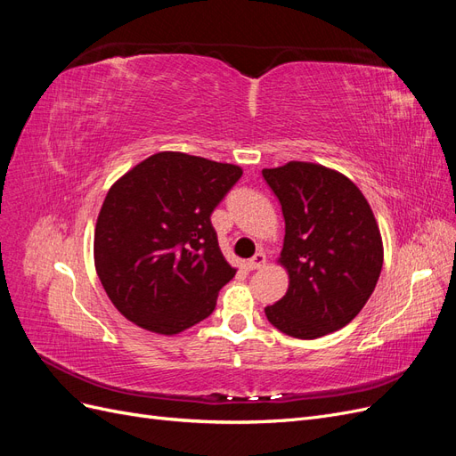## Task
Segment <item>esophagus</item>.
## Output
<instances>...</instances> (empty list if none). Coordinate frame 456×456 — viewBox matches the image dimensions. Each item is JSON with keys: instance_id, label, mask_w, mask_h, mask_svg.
I'll return each instance as SVG.
<instances>
[{"instance_id": "1", "label": "esophagus", "mask_w": 456, "mask_h": 456, "mask_svg": "<svg viewBox=\"0 0 456 456\" xmlns=\"http://www.w3.org/2000/svg\"><path fill=\"white\" fill-rule=\"evenodd\" d=\"M265 265H266V255L265 253H256L253 258L247 260V268H249V270H260V268H265Z\"/></svg>"}]
</instances>
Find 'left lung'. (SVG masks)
Here are the masks:
<instances>
[{
	"instance_id": "obj_1",
	"label": "left lung",
	"mask_w": 456,
	"mask_h": 456,
	"mask_svg": "<svg viewBox=\"0 0 456 456\" xmlns=\"http://www.w3.org/2000/svg\"><path fill=\"white\" fill-rule=\"evenodd\" d=\"M281 203L289 273L281 300L266 306L281 333L312 340L348 325L375 291L382 240L375 215L350 178L323 165L289 161L262 169Z\"/></svg>"
}]
</instances>
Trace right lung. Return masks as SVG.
Listing matches in <instances>:
<instances>
[{
    "label": "right lung",
    "instance_id": "right-lung-1",
    "mask_svg": "<svg viewBox=\"0 0 456 456\" xmlns=\"http://www.w3.org/2000/svg\"><path fill=\"white\" fill-rule=\"evenodd\" d=\"M243 171L159 151L110 188L94 230V266L114 306L142 329L176 335L203 322L233 275L211 224Z\"/></svg>",
    "mask_w": 456,
    "mask_h": 456
}]
</instances>
